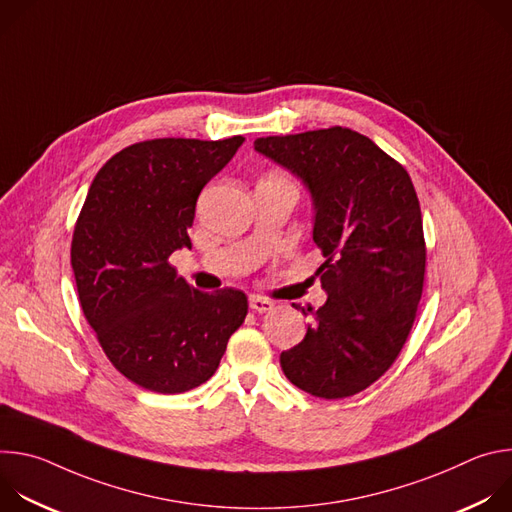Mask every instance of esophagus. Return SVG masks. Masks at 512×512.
Instances as JSON below:
<instances>
[{"mask_svg": "<svg viewBox=\"0 0 512 512\" xmlns=\"http://www.w3.org/2000/svg\"><path fill=\"white\" fill-rule=\"evenodd\" d=\"M249 308L257 314H265V312H271L273 310V302L267 300V298H259V296H251L249 298Z\"/></svg>", "mask_w": 512, "mask_h": 512, "instance_id": "esophagus-1", "label": "esophagus"}]
</instances>
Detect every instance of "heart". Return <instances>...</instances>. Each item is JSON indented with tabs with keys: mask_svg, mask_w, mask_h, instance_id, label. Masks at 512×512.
Masks as SVG:
<instances>
[{
	"mask_svg": "<svg viewBox=\"0 0 512 512\" xmlns=\"http://www.w3.org/2000/svg\"><path fill=\"white\" fill-rule=\"evenodd\" d=\"M269 178H275V180H283V182H289V180H287L285 176H281V174H271ZM289 184H291V182H289Z\"/></svg>",
	"mask_w": 512,
	"mask_h": 512,
	"instance_id": "heart-1",
	"label": "heart"
}]
</instances>
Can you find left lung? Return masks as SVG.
Listing matches in <instances>:
<instances>
[{
	"mask_svg": "<svg viewBox=\"0 0 512 512\" xmlns=\"http://www.w3.org/2000/svg\"><path fill=\"white\" fill-rule=\"evenodd\" d=\"M255 150L308 186L326 257L316 275L328 300L308 308L314 320L281 352V369L314 397L356 395L389 371L417 316L425 239L413 182L373 139L340 125L259 137Z\"/></svg>",
	"mask_w": 512,
	"mask_h": 512,
	"instance_id": "1",
	"label": "left lung"
}]
</instances>
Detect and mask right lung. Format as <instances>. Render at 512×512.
Returning a JSON list of instances; mask_svg holds the SVG:
<instances>
[{
    "mask_svg": "<svg viewBox=\"0 0 512 512\" xmlns=\"http://www.w3.org/2000/svg\"><path fill=\"white\" fill-rule=\"evenodd\" d=\"M243 141L133 143L97 172L77 218L70 263L83 314L113 367L148 391L176 395L206 383L245 322L243 291L204 294L168 261L192 247L198 194Z\"/></svg>",
    "mask_w": 512,
    "mask_h": 512,
    "instance_id": "1",
    "label": "right lung"
}]
</instances>
